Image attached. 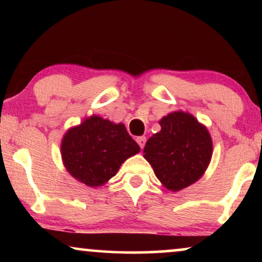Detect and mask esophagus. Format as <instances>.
I'll list each match as a JSON object with an SVG mask.
<instances>
[{"mask_svg":"<svg viewBox=\"0 0 262 262\" xmlns=\"http://www.w3.org/2000/svg\"><path fill=\"white\" fill-rule=\"evenodd\" d=\"M136 141H137V143H138V145L141 146V149H143L144 148V145H145V142H146V138L145 137H137V139H136Z\"/></svg>","mask_w":262,"mask_h":262,"instance_id":"obj_1","label":"esophagus"}]
</instances>
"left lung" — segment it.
Here are the masks:
<instances>
[{"label": "left lung", "mask_w": 262, "mask_h": 262, "mask_svg": "<svg viewBox=\"0 0 262 262\" xmlns=\"http://www.w3.org/2000/svg\"><path fill=\"white\" fill-rule=\"evenodd\" d=\"M161 131L145 143L144 159L164 187L173 192L188 187L205 173L212 156L207 128L182 111L160 120Z\"/></svg>", "instance_id": "left-lung-1"}]
</instances>
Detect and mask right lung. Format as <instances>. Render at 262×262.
Instances as JSON below:
<instances>
[{
	"label": "right lung",
	"mask_w": 262,
	"mask_h": 262,
	"mask_svg": "<svg viewBox=\"0 0 262 262\" xmlns=\"http://www.w3.org/2000/svg\"><path fill=\"white\" fill-rule=\"evenodd\" d=\"M139 150L124 124H114L99 116L69 128L60 144L64 167L71 177L89 187L106 184L121 163Z\"/></svg>",
	"instance_id": "right-lung-1"
}]
</instances>
